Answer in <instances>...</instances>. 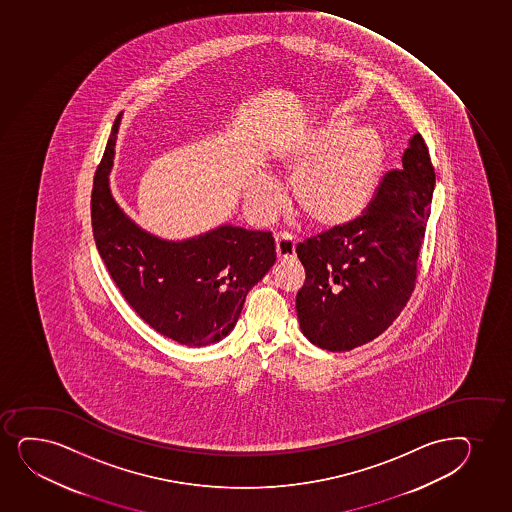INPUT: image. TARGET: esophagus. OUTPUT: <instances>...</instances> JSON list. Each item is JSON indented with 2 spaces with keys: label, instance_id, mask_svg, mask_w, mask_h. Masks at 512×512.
<instances>
[{
  "label": "esophagus",
  "instance_id": "obj_1",
  "mask_svg": "<svg viewBox=\"0 0 512 512\" xmlns=\"http://www.w3.org/2000/svg\"><path fill=\"white\" fill-rule=\"evenodd\" d=\"M277 258L280 261L285 259H292L295 256V242L292 241V237L288 235H277Z\"/></svg>",
  "mask_w": 512,
  "mask_h": 512
}]
</instances>
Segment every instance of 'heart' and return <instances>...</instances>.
<instances>
[{
  "label": "heart",
  "instance_id": "1",
  "mask_svg": "<svg viewBox=\"0 0 512 512\" xmlns=\"http://www.w3.org/2000/svg\"><path fill=\"white\" fill-rule=\"evenodd\" d=\"M386 147L374 130L329 123L299 141L278 159L294 174L292 198L314 225L335 229L364 213L381 183ZM278 184L261 176L251 191V205L261 218L277 212Z\"/></svg>",
  "mask_w": 512,
  "mask_h": 512
}]
</instances>
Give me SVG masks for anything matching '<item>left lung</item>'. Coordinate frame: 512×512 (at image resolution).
Wrapping results in <instances>:
<instances>
[{
	"instance_id": "1",
	"label": "left lung",
	"mask_w": 512,
	"mask_h": 512,
	"mask_svg": "<svg viewBox=\"0 0 512 512\" xmlns=\"http://www.w3.org/2000/svg\"><path fill=\"white\" fill-rule=\"evenodd\" d=\"M401 162L403 169L384 176L365 215L295 249L306 268L295 307L302 333L316 347L347 352L369 343L412 295L435 184L418 133Z\"/></svg>"
}]
</instances>
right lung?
I'll list each match as a JSON object with an SVG mask.
<instances>
[{
  "mask_svg": "<svg viewBox=\"0 0 512 512\" xmlns=\"http://www.w3.org/2000/svg\"><path fill=\"white\" fill-rule=\"evenodd\" d=\"M121 114L95 172V246L124 299L150 328L188 347L224 340L241 316L246 295L277 261L270 232L235 225L183 241L141 229L112 196L111 174Z\"/></svg>",
  "mask_w": 512,
  "mask_h": 512,
  "instance_id": "obj_1",
  "label": "right lung"
}]
</instances>
